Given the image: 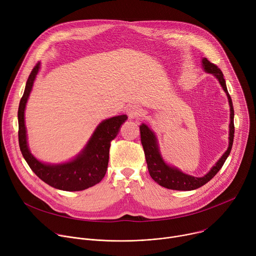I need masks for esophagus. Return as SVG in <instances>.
I'll list each match as a JSON object with an SVG mask.
<instances>
[{
  "instance_id": "34e87169",
  "label": "esophagus",
  "mask_w": 256,
  "mask_h": 256,
  "mask_svg": "<svg viewBox=\"0 0 256 256\" xmlns=\"http://www.w3.org/2000/svg\"><path fill=\"white\" fill-rule=\"evenodd\" d=\"M126 113L130 120H134V118H138V116L142 115V109L140 106H138V105H130L126 109Z\"/></svg>"
}]
</instances>
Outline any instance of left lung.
<instances>
[{
  "mask_svg": "<svg viewBox=\"0 0 256 256\" xmlns=\"http://www.w3.org/2000/svg\"><path fill=\"white\" fill-rule=\"evenodd\" d=\"M202 67L203 70L207 74H212L216 78L218 82L220 84L222 90L226 94L228 105H230V124H228V147L226 151L222 154V156L218 160L216 164L212 168L205 176L201 178L193 176L187 174H184L178 168L168 164L162 158V155L159 150L157 136L154 132L145 124L140 126L141 132V142L144 148L145 157L149 174L151 178L162 187L170 190H178V191H191L202 187L203 184L210 180L222 168L224 161L226 160L230 152L232 150L234 141V134H235V126H234V107L233 102H232L230 96L228 95V92L226 88V80L224 78V74L220 69L214 65V63L209 62L206 58L202 59Z\"/></svg>",
  "mask_w": 256,
  "mask_h": 256,
  "instance_id": "obj_1",
  "label": "left lung"
}]
</instances>
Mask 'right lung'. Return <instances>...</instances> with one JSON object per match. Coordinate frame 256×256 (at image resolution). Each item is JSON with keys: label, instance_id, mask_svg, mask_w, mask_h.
<instances>
[{"label": "right lung", "instance_id": "add662e5", "mask_svg": "<svg viewBox=\"0 0 256 256\" xmlns=\"http://www.w3.org/2000/svg\"><path fill=\"white\" fill-rule=\"evenodd\" d=\"M40 68V62H38L28 76L24 92L19 103L18 140L20 151L32 170L51 187L69 192L86 190L100 182L106 174L110 142L118 136L128 116L122 114L101 122L84 148L70 161L57 164L40 161L28 148L24 120L26 103Z\"/></svg>", "mask_w": 256, "mask_h": 256}]
</instances>
